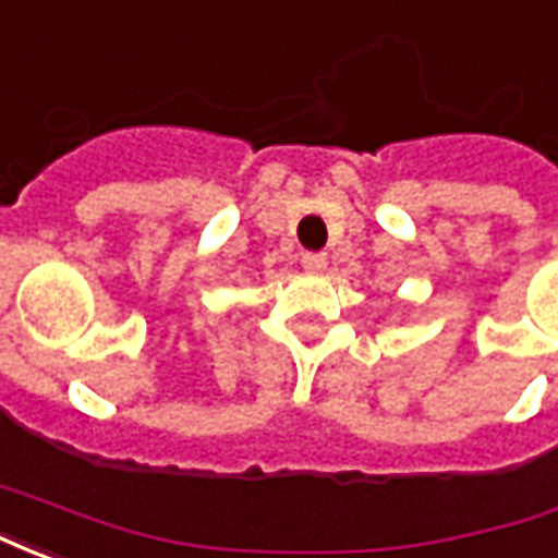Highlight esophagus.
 Returning <instances> with one entry per match:
<instances>
[{
	"instance_id": "34e87169",
	"label": "esophagus",
	"mask_w": 558,
	"mask_h": 558,
	"mask_svg": "<svg viewBox=\"0 0 558 558\" xmlns=\"http://www.w3.org/2000/svg\"><path fill=\"white\" fill-rule=\"evenodd\" d=\"M326 254H304L302 256V266L304 271H311V275H319L323 268H326Z\"/></svg>"
}]
</instances>
